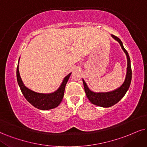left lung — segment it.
<instances>
[{"label": "left lung", "instance_id": "8db88e82", "mask_svg": "<svg viewBox=\"0 0 147 147\" xmlns=\"http://www.w3.org/2000/svg\"><path fill=\"white\" fill-rule=\"evenodd\" d=\"M112 37L116 39L118 42L120 43L121 48L123 50L127 56V74L125 80L123 84L119 88L116 89L113 91L108 92V93H94L91 91L89 88H88L86 82H84V80H82L83 84H84V88L86 93V97L89 99V101L92 104L96 105V106L104 107V108H108V107L112 106L117 104L121 100L124 95H125L126 92L129 89V87L131 84V63H130L129 56L128 52L124 48L123 45L122 41L119 37L112 35Z\"/></svg>", "mask_w": 147, "mask_h": 147}]
</instances>
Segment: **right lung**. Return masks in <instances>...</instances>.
<instances>
[{
  "label": "right lung",
  "instance_id": "1",
  "mask_svg": "<svg viewBox=\"0 0 147 147\" xmlns=\"http://www.w3.org/2000/svg\"><path fill=\"white\" fill-rule=\"evenodd\" d=\"M16 74H17L18 83L19 84L20 88L22 93L23 95L24 96L26 100L30 104H32V106L38 108V109L46 110L56 108L61 104V102L62 101L63 95H64L65 86H66L69 78L71 73L69 74L65 78L59 89L56 90L54 93L50 94L38 93L26 87L24 84H23L20 76L18 65L17 67Z\"/></svg>",
  "mask_w": 147,
  "mask_h": 147
}]
</instances>
